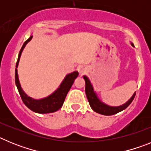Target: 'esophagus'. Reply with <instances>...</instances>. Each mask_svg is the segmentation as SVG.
<instances>
[{
    "mask_svg": "<svg viewBox=\"0 0 151 151\" xmlns=\"http://www.w3.org/2000/svg\"><path fill=\"white\" fill-rule=\"evenodd\" d=\"M78 71H79L80 73H84L85 71H86V67H85V66H81L78 67Z\"/></svg>",
    "mask_w": 151,
    "mask_h": 151,
    "instance_id": "34e87169",
    "label": "esophagus"
}]
</instances>
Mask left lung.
<instances>
[{
  "label": "left lung",
  "instance_id": "obj_1",
  "mask_svg": "<svg viewBox=\"0 0 151 151\" xmlns=\"http://www.w3.org/2000/svg\"><path fill=\"white\" fill-rule=\"evenodd\" d=\"M131 45H132V46L134 47L133 43H131ZM83 78L85 82V94L87 96L88 101L89 104H90L92 110L96 112V113L105 116L114 115V114H116L117 113H119V112L126 109L134 100V96H135V92L127 102L125 103L124 104L121 105V106H110V105L106 104L105 103L102 102L101 100H100L97 93L94 91L93 85L91 83L89 78L86 76H83Z\"/></svg>",
  "mask_w": 151,
  "mask_h": 151
}]
</instances>
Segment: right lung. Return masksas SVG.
<instances>
[{"instance_id": "add662e5", "label": "right lung", "mask_w": 151, "mask_h": 151, "mask_svg": "<svg viewBox=\"0 0 151 151\" xmlns=\"http://www.w3.org/2000/svg\"><path fill=\"white\" fill-rule=\"evenodd\" d=\"M32 35H31L30 38L25 41L19 53L18 60H17V64H16L15 70L16 85H17V89H18L19 94H20L24 104L26 105L29 109L38 113H54V112L57 111L62 107L65 98L66 97V94L69 92L70 88L72 87L75 79L78 77V71H74L66 75V77L63 78V82H61L59 87L57 88V90L54 91L51 94H50L47 97L41 98V99H34L32 97L28 96L22 90L20 83H19L18 73H17V67H18L19 62V59H20L21 54H22L24 47H26L28 42H29L32 40Z\"/></svg>"}]
</instances>
